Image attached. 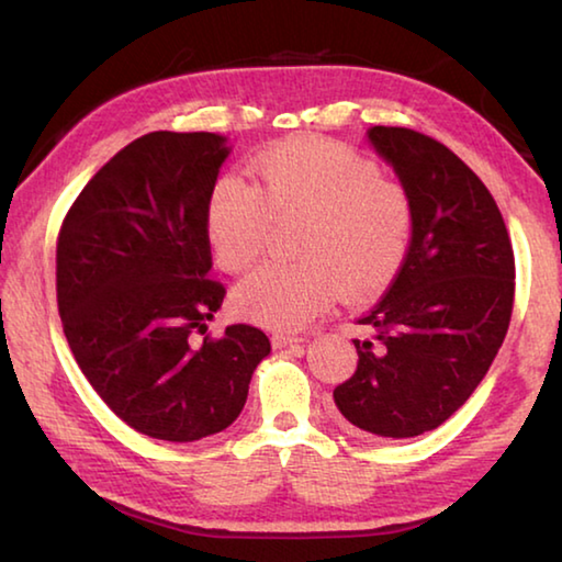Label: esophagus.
<instances>
[{
    "mask_svg": "<svg viewBox=\"0 0 562 562\" xmlns=\"http://www.w3.org/2000/svg\"><path fill=\"white\" fill-rule=\"evenodd\" d=\"M297 341H302V339L294 337V335H272V347H274V349L292 347V345H297Z\"/></svg>",
    "mask_w": 562,
    "mask_h": 562,
    "instance_id": "esophagus-1",
    "label": "esophagus"
}]
</instances>
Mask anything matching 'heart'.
Returning a JSON list of instances; mask_svg holds the SVG:
<instances>
[{
    "label": "heart",
    "mask_w": 562,
    "mask_h": 562,
    "mask_svg": "<svg viewBox=\"0 0 562 562\" xmlns=\"http://www.w3.org/2000/svg\"><path fill=\"white\" fill-rule=\"evenodd\" d=\"M250 170L255 188L223 176L207 198V240L221 268L243 272L260 258L270 215H300L304 225L297 262H270L237 284L243 317L268 329H300L337 290L349 300L367 297L402 270L414 207L374 164L319 140H288L262 150Z\"/></svg>",
    "instance_id": "1"
}]
</instances>
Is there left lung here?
I'll return each mask as SVG.
<instances>
[{
	"label": "left lung",
	"instance_id": "1",
	"mask_svg": "<svg viewBox=\"0 0 562 562\" xmlns=\"http://www.w3.org/2000/svg\"><path fill=\"white\" fill-rule=\"evenodd\" d=\"M414 233L392 288L357 322V372L335 389L341 424L376 439L441 426L486 376L506 339L516 260L496 201L463 160L424 133L374 126Z\"/></svg>",
	"mask_w": 562,
	"mask_h": 562
}]
</instances>
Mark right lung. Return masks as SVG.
Returning a JSON list of instances; mask_svg holds the SVG:
<instances>
[{
    "label": "right lung",
    "mask_w": 562,
    "mask_h": 562,
    "mask_svg": "<svg viewBox=\"0 0 562 562\" xmlns=\"http://www.w3.org/2000/svg\"><path fill=\"white\" fill-rule=\"evenodd\" d=\"M227 156L217 133H146L89 180L56 243V302L76 364L150 439L227 429L270 355L250 325L195 341L225 297L211 280L205 211Z\"/></svg>",
    "instance_id": "right-lung-1"
}]
</instances>
